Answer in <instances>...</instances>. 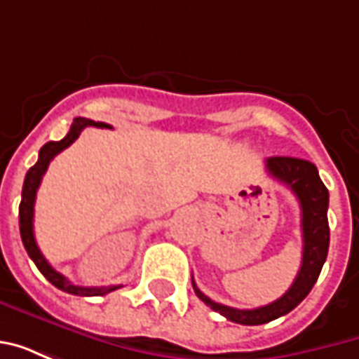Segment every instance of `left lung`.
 <instances>
[{"label":"left lung","instance_id":"8db88e82","mask_svg":"<svg viewBox=\"0 0 359 359\" xmlns=\"http://www.w3.org/2000/svg\"><path fill=\"white\" fill-rule=\"evenodd\" d=\"M265 169L273 179H277L278 182L290 188L300 202L302 241H304L302 265L292 286L278 300L254 309H236L217 304L208 298L196 286L194 278H192L196 296L205 306H210L213 311L221 313L233 323L264 325L292 311L313 288L325 259H327V252H329V221H327L329 190L319 179L316 165L306 159H298V157H269L265 161Z\"/></svg>","mask_w":359,"mask_h":359}]
</instances>
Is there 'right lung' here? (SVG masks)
<instances>
[{"mask_svg": "<svg viewBox=\"0 0 359 359\" xmlns=\"http://www.w3.org/2000/svg\"><path fill=\"white\" fill-rule=\"evenodd\" d=\"M86 126H97V128H111L109 125L105 123H95V121H90V118L76 117L74 123L71 125V130L67 133V136L63 140L59 142H48L43 144L42 149H40V156H38V161L36 165H32L28 169L27 177H25V184H22V200H20L19 205V226H20V238H22V244L27 248L28 256L34 262L36 267L40 269L43 277L50 280L51 285L57 286L59 290L63 292L74 294V296H103V294L113 292L121 288L118 286H76L73 283H69L59 271H55L50 265V262L42 256V252L38 248L34 238V202H36V192H38V187L42 182V177L48 171V165L53 157L57 156L59 151H63L65 148H69L73 144L81 133L86 128Z\"/></svg>", "mask_w": 359, "mask_h": 359, "instance_id": "obj_1", "label": "right lung"}]
</instances>
